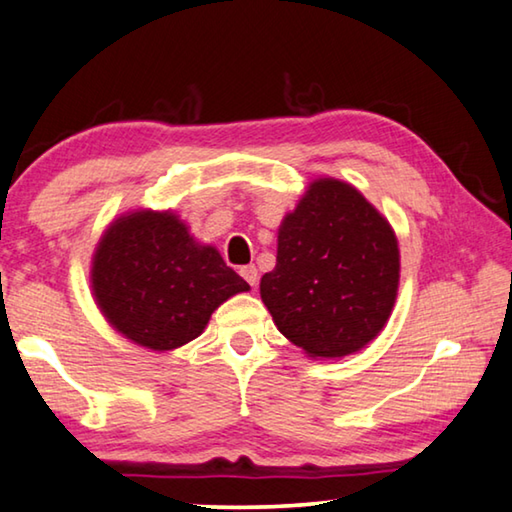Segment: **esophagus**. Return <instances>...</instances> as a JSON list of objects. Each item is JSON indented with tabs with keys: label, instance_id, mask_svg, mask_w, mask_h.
Segmentation results:
<instances>
[{
	"label": "esophagus",
	"instance_id": "obj_1",
	"mask_svg": "<svg viewBox=\"0 0 512 512\" xmlns=\"http://www.w3.org/2000/svg\"><path fill=\"white\" fill-rule=\"evenodd\" d=\"M240 274H242V279H245L249 286H256L258 283V270H256V265H245V267H240Z\"/></svg>",
	"mask_w": 512,
	"mask_h": 512
}]
</instances>
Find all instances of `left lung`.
I'll return each mask as SVG.
<instances>
[{
    "label": "left lung",
    "instance_id": "1",
    "mask_svg": "<svg viewBox=\"0 0 512 512\" xmlns=\"http://www.w3.org/2000/svg\"><path fill=\"white\" fill-rule=\"evenodd\" d=\"M397 286L390 224L349 183L320 179L283 220L261 297L290 342L317 358H340L379 335Z\"/></svg>",
    "mask_w": 512,
    "mask_h": 512
}]
</instances>
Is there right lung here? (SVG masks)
I'll return each mask as SVG.
<instances>
[{
	"instance_id": "add662e5",
	"label": "right lung",
	"mask_w": 512,
	"mask_h": 512,
	"mask_svg": "<svg viewBox=\"0 0 512 512\" xmlns=\"http://www.w3.org/2000/svg\"><path fill=\"white\" fill-rule=\"evenodd\" d=\"M249 283L201 247L172 213L140 211L111 224L92 263L106 320L138 345L167 351L195 340L211 313Z\"/></svg>"
}]
</instances>
